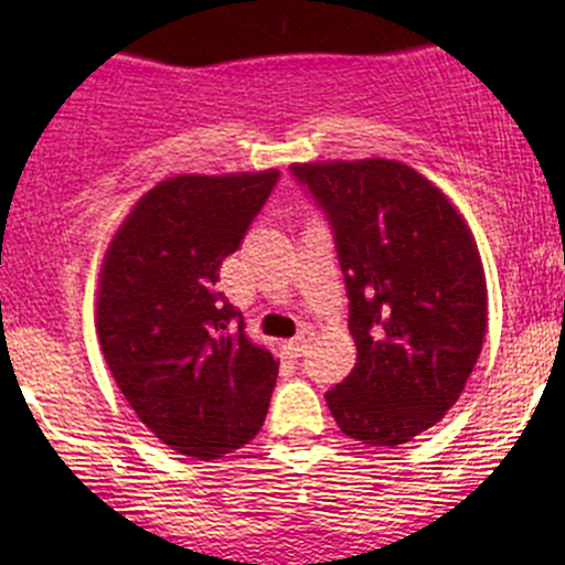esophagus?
<instances>
[{
	"mask_svg": "<svg viewBox=\"0 0 565 565\" xmlns=\"http://www.w3.org/2000/svg\"><path fill=\"white\" fill-rule=\"evenodd\" d=\"M311 335H315V333H311L309 328H303V330H300L298 335H295V339H289V341H287V350L292 352V355H298V358H300V355H303V352H306V347H309Z\"/></svg>",
	"mask_w": 565,
	"mask_h": 565,
	"instance_id": "1",
	"label": "esophagus"
}]
</instances>
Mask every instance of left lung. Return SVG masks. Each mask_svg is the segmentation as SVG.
Instances as JSON below:
<instances>
[{
    "instance_id": "1",
    "label": "left lung",
    "mask_w": 565,
    "mask_h": 565,
    "mask_svg": "<svg viewBox=\"0 0 565 565\" xmlns=\"http://www.w3.org/2000/svg\"><path fill=\"white\" fill-rule=\"evenodd\" d=\"M322 210L350 300L358 363L324 393L352 440L396 448L465 391L487 333V281L451 202L398 161L295 163Z\"/></svg>"
}]
</instances>
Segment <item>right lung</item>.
<instances>
[{
	"mask_svg": "<svg viewBox=\"0 0 565 565\" xmlns=\"http://www.w3.org/2000/svg\"><path fill=\"white\" fill-rule=\"evenodd\" d=\"M278 177L270 169L158 182L104 259L98 335L108 369L141 424L185 457L237 451L270 407L278 361L250 344L241 311L215 284Z\"/></svg>",
	"mask_w": 565,
	"mask_h": 565,
	"instance_id": "add662e5",
	"label": "right lung"
}]
</instances>
